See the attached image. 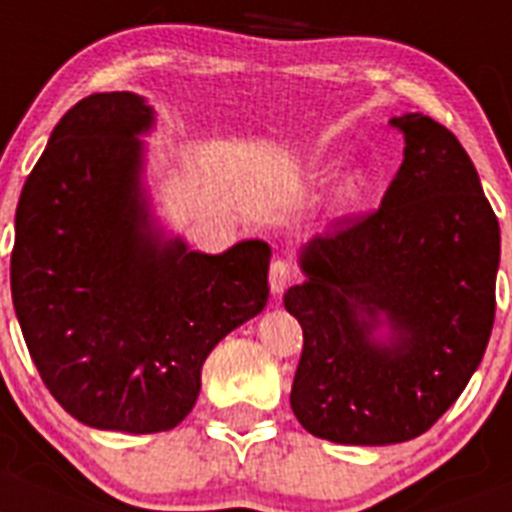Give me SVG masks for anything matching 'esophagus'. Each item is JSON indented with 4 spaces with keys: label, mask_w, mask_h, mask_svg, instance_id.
<instances>
[{
    "label": "esophagus",
    "mask_w": 512,
    "mask_h": 512,
    "mask_svg": "<svg viewBox=\"0 0 512 512\" xmlns=\"http://www.w3.org/2000/svg\"><path fill=\"white\" fill-rule=\"evenodd\" d=\"M292 279H294V271H292V266L287 264V261H274V264H271L269 287H271V292L276 294V297H279V294L289 287V281H292Z\"/></svg>",
    "instance_id": "esophagus-1"
}]
</instances>
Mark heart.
<instances>
[{
    "mask_svg": "<svg viewBox=\"0 0 512 512\" xmlns=\"http://www.w3.org/2000/svg\"><path fill=\"white\" fill-rule=\"evenodd\" d=\"M360 187H363V182H360V180H350V185H348V195H350V198H355V195H358Z\"/></svg>",
    "mask_w": 512,
    "mask_h": 512,
    "instance_id": "b5f03b06",
    "label": "heart"
}]
</instances>
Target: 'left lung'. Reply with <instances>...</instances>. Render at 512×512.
<instances>
[{
  "label": "left lung",
  "instance_id": "8db88e82",
  "mask_svg": "<svg viewBox=\"0 0 512 512\" xmlns=\"http://www.w3.org/2000/svg\"><path fill=\"white\" fill-rule=\"evenodd\" d=\"M391 124L406 147L381 208L309 238L307 279L284 294L304 332L294 416L358 447L431 429L470 383L495 320L500 225L470 154L424 114Z\"/></svg>",
  "mask_w": 512,
  "mask_h": 512
}]
</instances>
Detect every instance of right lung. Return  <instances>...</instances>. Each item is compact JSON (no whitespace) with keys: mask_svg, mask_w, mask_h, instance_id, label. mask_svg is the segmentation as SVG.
<instances>
[{"mask_svg":"<svg viewBox=\"0 0 512 512\" xmlns=\"http://www.w3.org/2000/svg\"><path fill=\"white\" fill-rule=\"evenodd\" d=\"M154 111L93 93L58 121L14 215L9 279L42 383L93 429H175L210 350L269 299L271 248L190 251L154 225L142 185Z\"/></svg>","mask_w":512,"mask_h":512,"instance_id":"1","label":"right lung"}]
</instances>
